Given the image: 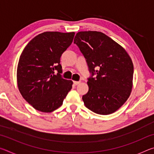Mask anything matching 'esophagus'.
<instances>
[{
    "label": "esophagus",
    "mask_w": 154,
    "mask_h": 154,
    "mask_svg": "<svg viewBox=\"0 0 154 154\" xmlns=\"http://www.w3.org/2000/svg\"><path fill=\"white\" fill-rule=\"evenodd\" d=\"M79 83H80V82H75V81H73V84H74L75 85H78Z\"/></svg>",
    "instance_id": "esophagus-1"
}]
</instances>
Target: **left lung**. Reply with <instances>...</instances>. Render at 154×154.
<instances>
[{
	"label": "left lung",
	"mask_w": 154,
	"mask_h": 154,
	"mask_svg": "<svg viewBox=\"0 0 154 154\" xmlns=\"http://www.w3.org/2000/svg\"><path fill=\"white\" fill-rule=\"evenodd\" d=\"M74 43L86 60L91 74L88 79L89 90L82 97L84 105L97 114L114 113L131 92L134 73L131 58L121 45L101 32H77Z\"/></svg>",
	"instance_id": "1"
}]
</instances>
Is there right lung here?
Returning <instances> with one entry per match:
<instances>
[{"instance_id":"right-lung-1","label":"right lung","mask_w":154,"mask_h":154,"mask_svg":"<svg viewBox=\"0 0 154 154\" xmlns=\"http://www.w3.org/2000/svg\"><path fill=\"white\" fill-rule=\"evenodd\" d=\"M75 32H45L23 50L17 69L21 94L36 110L49 113L60 107L72 82L62 77L60 57L71 45Z\"/></svg>"}]
</instances>
